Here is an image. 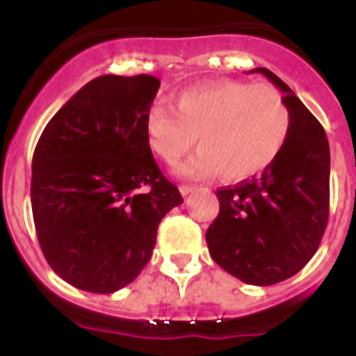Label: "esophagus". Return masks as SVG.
Segmentation results:
<instances>
[{"label": "esophagus", "mask_w": 356, "mask_h": 356, "mask_svg": "<svg viewBox=\"0 0 356 356\" xmlns=\"http://www.w3.org/2000/svg\"><path fill=\"white\" fill-rule=\"evenodd\" d=\"M194 191H196V185H188V184L180 185V193L184 194V196H188V194L194 193Z\"/></svg>", "instance_id": "obj_1"}]
</instances>
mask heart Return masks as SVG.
Instances as JSON below:
<instances>
[{"label":"heart","instance_id":"1","mask_svg":"<svg viewBox=\"0 0 356 356\" xmlns=\"http://www.w3.org/2000/svg\"><path fill=\"white\" fill-rule=\"evenodd\" d=\"M144 131L149 149L176 163L194 146L196 155L178 171L185 176L219 172L241 181L266 171L284 151L291 114L273 85L221 80L181 90L175 110L156 103L147 110Z\"/></svg>","mask_w":356,"mask_h":356}]
</instances>
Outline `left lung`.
Returning <instances> with one entry per match:
<instances>
[{"label": "left lung", "mask_w": 356, "mask_h": 356, "mask_svg": "<svg viewBox=\"0 0 356 356\" xmlns=\"http://www.w3.org/2000/svg\"><path fill=\"white\" fill-rule=\"evenodd\" d=\"M260 72L284 92L291 131L284 151L260 176L216 193L219 213L207 229L213 262L250 285H273L314 257L330 212V146L325 128L287 83Z\"/></svg>", "instance_id": "8db88e82"}]
</instances>
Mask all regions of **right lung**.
Masks as SVG:
<instances>
[{
    "instance_id": "right-lung-1",
    "label": "right lung",
    "mask_w": 356,
    "mask_h": 356,
    "mask_svg": "<svg viewBox=\"0 0 356 356\" xmlns=\"http://www.w3.org/2000/svg\"><path fill=\"white\" fill-rule=\"evenodd\" d=\"M149 74H105L83 85L46 124L31 162L40 250L72 287L110 294L149 262L163 216L184 203L146 143L159 92Z\"/></svg>"
}]
</instances>
